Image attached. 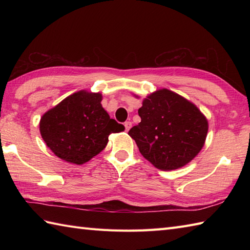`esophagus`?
I'll return each instance as SVG.
<instances>
[{"label": "esophagus", "mask_w": 250, "mask_h": 250, "mask_svg": "<svg viewBox=\"0 0 250 250\" xmlns=\"http://www.w3.org/2000/svg\"><path fill=\"white\" fill-rule=\"evenodd\" d=\"M125 131H129L132 128V122L131 121H125Z\"/></svg>", "instance_id": "34e87169"}]
</instances>
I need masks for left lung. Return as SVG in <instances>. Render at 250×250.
Instances as JSON below:
<instances>
[{"label":"left lung","instance_id":"left-lung-1","mask_svg":"<svg viewBox=\"0 0 250 250\" xmlns=\"http://www.w3.org/2000/svg\"><path fill=\"white\" fill-rule=\"evenodd\" d=\"M141 122L129 135L145 159L162 171L189 163L204 146L208 122L196 106L171 90L148 95L139 109Z\"/></svg>","mask_w":250,"mask_h":250}]
</instances>
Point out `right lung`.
<instances>
[{"label":"right lung","instance_id":"1","mask_svg":"<svg viewBox=\"0 0 250 250\" xmlns=\"http://www.w3.org/2000/svg\"><path fill=\"white\" fill-rule=\"evenodd\" d=\"M101 101V93L82 90L43 115L41 135L57 157L78 166L88 162L106 147L110 133L125 130L110 118Z\"/></svg>","mask_w":250,"mask_h":250}]
</instances>
